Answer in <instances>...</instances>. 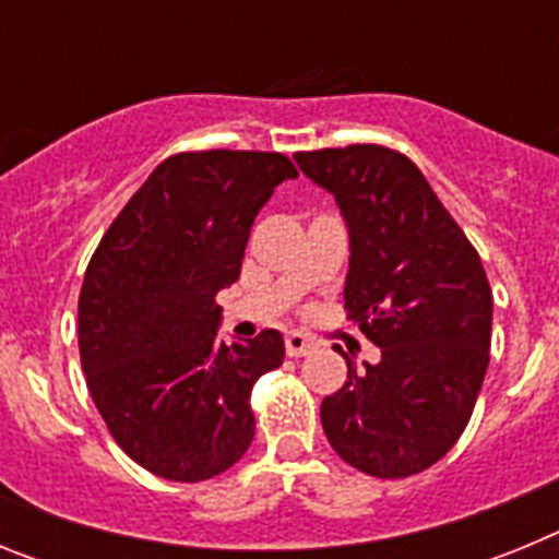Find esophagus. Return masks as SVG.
I'll list each match as a JSON object with an SVG mask.
<instances>
[{
  "label": "esophagus",
  "instance_id": "esophagus-1",
  "mask_svg": "<svg viewBox=\"0 0 559 559\" xmlns=\"http://www.w3.org/2000/svg\"><path fill=\"white\" fill-rule=\"evenodd\" d=\"M313 347H316V341H310L305 333L285 335V349H288L290 358H302V355H308Z\"/></svg>",
  "mask_w": 559,
  "mask_h": 559
}]
</instances>
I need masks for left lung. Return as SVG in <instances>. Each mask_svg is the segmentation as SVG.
<instances>
[{
	"label": "left lung",
	"mask_w": 559,
	"mask_h": 559,
	"mask_svg": "<svg viewBox=\"0 0 559 559\" xmlns=\"http://www.w3.org/2000/svg\"><path fill=\"white\" fill-rule=\"evenodd\" d=\"M335 199L349 231L344 308L380 347L347 355V383L322 400L341 459L378 478H406L462 437L490 364L492 290L476 249L408 156L380 145L294 156Z\"/></svg>",
	"instance_id": "obj_1"
}]
</instances>
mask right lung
<instances>
[{"mask_svg":"<svg viewBox=\"0 0 559 559\" xmlns=\"http://www.w3.org/2000/svg\"><path fill=\"white\" fill-rule=\"evenodd\" d=\"M299 173L283 153H176L147 176L92 254L78 302L88 392L117 445L153 476L206 481L254 439L257 378L280 330L218 338V290L240 276L257 212Z\"/></svg>","mask_w":559,"mask_h":559,"instance_id":"right-lung-1","label":"right lung"}]
</instances>
